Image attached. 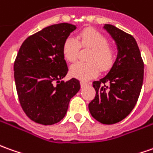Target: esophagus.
Returning a JSON list of instances; mask_svg holds the SVG:
<instances>
[{
	"instance_id": "34e87169",
	"label": "esophagus",
	"mask_w": 153,
	"mask_h": 153,
	"mask_svg": "<svg viewBox=\"0 0 153 153\" xmlns=\"http://www.w3.org/2000/svg\"><path fill=\"white\" fill-rule=\"evenodd\" d=\"M80 85H81V86H85V85H87V82H86V81L81 80L80 81Z\"/></svg>"
}]
</instances>
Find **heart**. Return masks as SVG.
I'll list each match as a JSON object with an SVG mask.
<instances>
[{
  "label": "heart",
  "mask_w": 153,
  "mask_h": 153,
  "mask_svg": "<svg viewBox=\"0 0 153 153\" xmlns=\"http://www.w3.org/2000/svg\"><path fill=\"white\" fill-rule=\"evenodd\" d=\"M77 39L78 41L74 37H68L63 42L62 53L67 61H75L80 46L90 48L91 51L88 56L89 62H77L71 65L72 76L88 79L97 75L99 67L102 71L111 68L115 62V53L103 34L94 29L87 28L78 34Z\"/></svg>",
  "instance_id": "obj_1"
}]
</instances>
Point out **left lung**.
Here are the masks:
<instances>
[{"label":"left lung","instance_id":"left-lung-1","mask_svg":"<svg viewBox=\"0 0 153 153\" xmlns=\"http://www.w3.org/2000/svg\"><path fill=\"white\" fill-rule=\"evenodd\" d=\"M104 28L116 42L118 53L109 73L93 82L96 94L89 104V110L99 122L111 125L125 119L137 102L143 83L144 63L131 35L111 24H105Z\"/></svg>","mask_w":153,"mask_h":153}]
</instances>
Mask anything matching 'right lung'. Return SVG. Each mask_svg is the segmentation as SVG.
Here are the masks:
<instances>
[{
    "label": "right lung",
    "mask_w": 153,
    "mask_h": 153,
    "mask_svg": "<svg viewBox=\"0 0 153 153\" xmlns=\"http://www.w3.org/2000/svg\"><path fill=\"white\" fill-rule=\"evenodd\" d=\"M76 29L69 23L47 27L22 44L14 63V78L20 104L26 115L42 125L58 123L80 89L73 78L64 82L68 68L62 53L63 42Z\"/></svg>",
    "instance_id": "obj_1"
}]
</instances>
